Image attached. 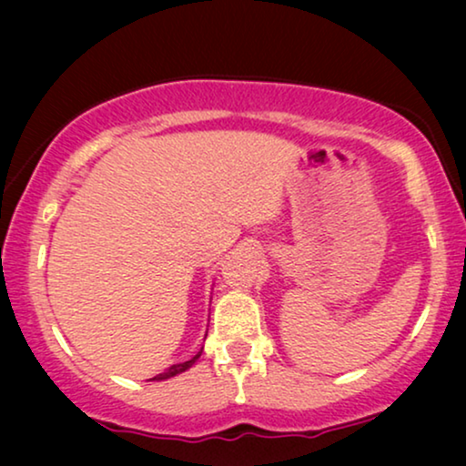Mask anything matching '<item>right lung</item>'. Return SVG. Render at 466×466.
<instances>
[{
  "instance_id": "obj_1",
  "label": "right lung",
  "mask_w": 466,
  "mask_h": 466,
  "mask_svg": "<svg viewBox=\"0 0 466 466\" xmlns=\"http://www.w3.org/2000/svg\"><path fill=\"white\" fill-rule=\"evenodd\" d=\"M201 352H203V348H201ZM201 352H197V354L193 356V359L187 360V362H180V365H171V367L167 369V371L155 375V378H152V380H157V381H163V380H169V378H174V375H177V373H184V371H187V369H190V367L195 365L197 359H199V356H201Z\"/></svg>"
}]
</instances>
